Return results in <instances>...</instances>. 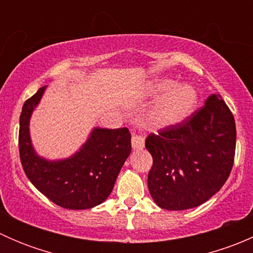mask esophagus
<instances>
[{"mask_svg":"<svg viewBox=\"0 0 253 253\" xmlns=\"http://www.w3.org/2000/svg\"><path fill=\"white\" fill-rule=\"evenodd\" d=\"M132 148L134 150H139L144 148V138L137 134H132Z\"/></svg>","mask_w":253,"mask_h":253,"instance_id":"esophagus-1","label":"esophagus"}]
</instances>
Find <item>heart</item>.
<instances>
[{
    "mask_svg": "<svg viewBox=\"0 0 253 253\" xmlns=\"http://www.w3.org/2000/svg\"><path fill=\"white\" fill-rule=\"evenodd\" d=\"M150 96H162L145 115V125L153 129L175 127L185 122L198 103L196 89L190 84H177L170 78L153 82L147 88Z\"/></svg>",
    "mask_w": 253,
    "mask_h": 253,
    "instance_id": "obj_1",
    "label": "heart"
}]
</instances>
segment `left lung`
Listing matches in <instances>:
<instances>
[{
  "instance_id": "obj_1",
  "label": "left lung",
  "mask_w": 253,
  "mask_h": 253,
  "mask_svg": "<svg viewBox=\"0 0 253 253\" xmlns=\"http://www.w3.org/2000/svg\"><path fill=\"white\" fill-rule=\"evenodd\" d=\"M235 145V120L219 94L182 124L150 133L145 148L153 157L148 188L154 202L168 211L207 202L228 180Z\"/></svg>"
}]
</instances>
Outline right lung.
<instances>
[{"label": "right lung", "instance_id": "right-lung-1", "mask_svg": "<svg viewBox=\"0 0 253 253\" xmlns=\"http://www.w3.org/2000/svg\"><path fill=\"white\" fill-rule=\"evenodd\" d=\"M40 88L24 103L19 119V155L30 182L51 202L66 209H89L110 196L122 165L131 153V133L125 128L94 127L79 150L65 159L48 160L33 147L29 124L44 95Z\"/></svg>", "mask_w": 253, "mask_h": 253}]
</instances>
